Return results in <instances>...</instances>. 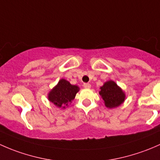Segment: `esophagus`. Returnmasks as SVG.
I'll return each instance as SVG.
<instances>
[{
	"instance_id": "obj_1",
	"label": "esophagus",
	"mask_w": 160,
	"mask_h": 160,
	"mask_svg": "<svg viewBox=\"0 0 160 160\" xmlns=\"http://www.w3.org/2000/svg\"><path fill=\"white\" fill-rule=\"evenodd\" d=\"M83 86H84V88H91V85H90L89 83H84Z\"/></svg>"
}]
</instances>
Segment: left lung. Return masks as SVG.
<instances>
[{
	"label": "left lung",
	"mask_w": 160,
	"mask_h": 160,
	"mask_svg": "<svg viewBox=\"0 0 160 160\" xmlns=\"http://www.w3.org/2000/svg\"><path fill=\"white\" fill-rule=\"evenodd\" d=\"M99 95L108 108L118 107L126 100L125 92L112 80L107 81L100 87Z\"/></svg>",
	"instance_id": "8db88e82"
}]
</instances>
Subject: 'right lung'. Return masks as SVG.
<instances>
[{
    "instance_id": "1",
    "label": "right lung",
    "mask_w": 160,
    "mask_h": 160,
    "mask_svg": "<svg viewBox=\"0 0 160 160\" xmlns=\"http://www.w3.org/2000/svg\"><path fill=\"white\" fill-rule=\"evenodd\" d=\"M79 89L78 85H72L68 81L62 78L48 92V99L58 108L65 109L72 102Z\"/></svg>"
}]
</instances>
